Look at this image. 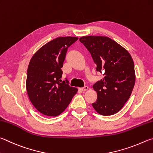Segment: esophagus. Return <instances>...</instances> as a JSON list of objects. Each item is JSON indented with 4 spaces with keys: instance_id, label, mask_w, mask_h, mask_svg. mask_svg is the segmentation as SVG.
Masks as SVG:
<instances>
[{
    "instance_id": "34e87169",
    "label": "esophagus",
    "mask_w": 153,
    "mask_h": 153,
    "mask_svg": "<svg viewBox=\"0 0 153 153\" xmlns=\"http://www.w3.org/2000/svg\"><path fill=\"white\" fill-rule=\"evenodd\" d=\"M89 89V88L88 87V86H84V88H79V90L82 91H86L88 90Z\"/></svg>"
}]
</instances>
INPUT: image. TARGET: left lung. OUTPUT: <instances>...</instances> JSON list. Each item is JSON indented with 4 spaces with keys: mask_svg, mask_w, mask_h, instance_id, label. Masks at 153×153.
<instances>
[{
    "mask_svg": "<svg viewBox=\"0 0 153 153\" xmlns=\"http://www.w3.org/2000/svg\"><path fill=\"white\" fill-rule=\"evenodd\" d=\"M90 51L96 71L104 78L93 85L98 98L92 106L103 116L119 112L129 99L135 84L134 62L126 49L104 36H84L79 38Z\"/></svg>",
    "mask_w": 153,
    "mask_h": 153,
    "instance_id": "8db88e82",
    "label": "left lung"
}]
</instances>
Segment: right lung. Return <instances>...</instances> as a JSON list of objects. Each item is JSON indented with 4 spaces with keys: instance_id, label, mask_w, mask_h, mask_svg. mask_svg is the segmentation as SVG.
Instances as JSON below:
<instances>
[{
    "instance_id": "right-lung-1",
    "label": "right lung",
    "mask_w": 153,
    "mask_h": 153,
    "mask_svg": "<svg viewBox=\"0 0 153 153\" xmlns=\"http://www.w3.org/2000/svg\"><path fill=\"white\" fill-rule=\"evenodd\" d=\"M78 39L60 37L49 41L35 52L27 69L26 88L29 100L39 112L57 116L64 111L77 93L68 80L61 79L62 68L68 48Z\"/></svg>"
}]
</instances>
